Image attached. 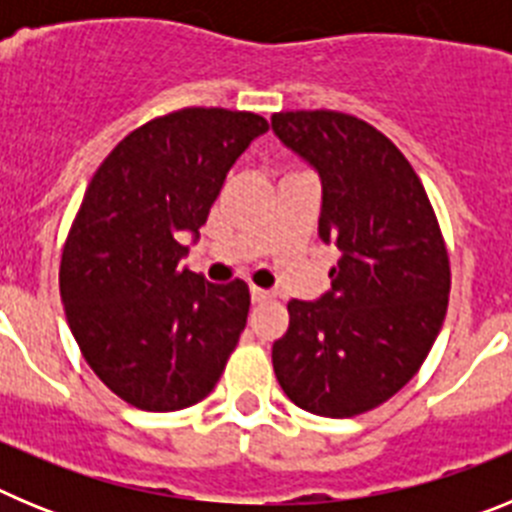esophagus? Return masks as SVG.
<instances>
[{
  "instance_id": "obj_1",
  "label": "esophagus",
  "mask_w": 512,
  "mask_h": 512,
  "mask_svg": "<svg viewBox=\"0 0 512 512\" xmlns=\"http://www.w3.org/2000/svg\"><path fill=\"white\" fill-rule=\"evenodd\" d=\"M271 297H274V292H269V289L251 287V300H253V302H269Z\"/></svg>"
}]
</instances>
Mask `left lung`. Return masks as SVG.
<instances>
[{"instance_id": "8db88e82", "label": "left lung", "mask_w": 512, "mask_h": 512, "mask_svg": "<svg viewBox=\"0 0 512 512\" xmlns=\"http://www.w3.org/2000/svg\"><path fill=\"white\" fill-rule=\"evenodd\" d=\"M271 130L320 174L318 233L341 251L330 292L287 305L274 374L297 408L354 418L400 392L431 351L449 307V251L418 174L369 122L297 110L271 115Z\"/></svg>"}]
</instances>
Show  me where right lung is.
<instances>
[{
    "mask_svg": "<svg viewBox=\"0 0 512 512\" xmlns=\"http://www.w3.org/2000/svg\"><path fill=\"white\" fill-rule=\"evenodd\" d=\"M269 122L184 107L140 125L92 176L61 253V300L81 354L120 400L171 413L205 400L246 328L248 284L182 266L225 174Z\"/></svg>",
    "mask_w": 512,
    "mask_h": 512,
    "instance_id": "right-lung-1",
    "label": "right lung"
}]
</instances>
